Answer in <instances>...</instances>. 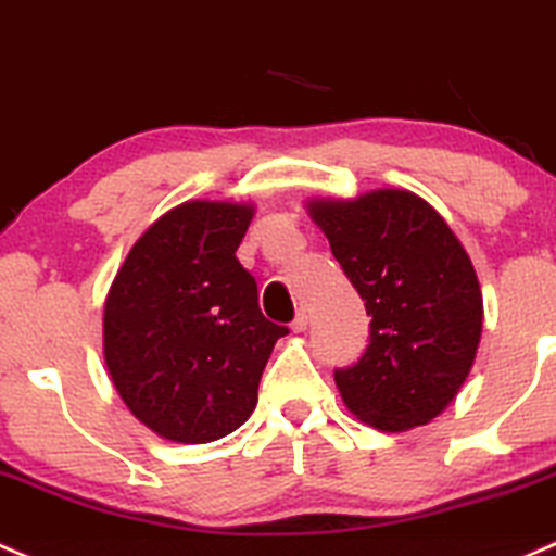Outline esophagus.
I'll return each mask as SVG.
<instances>
[{
	"label": "esophagus",
	"mask_w": 556,
	"mask_h": 556,
	"mask_svg": "<svg viewBox=\"0 0 556 556\" xmlns=\"http://www.w3.org/2000/svg\"><path fill=\"white\" fill-rule=\"evenodd\" d=\"M293 332H303L308 327V314H306V308H301V312H298V317L293 319Z\"/></svg>",
	"instance_id": "34e87169"
}]
</instances>
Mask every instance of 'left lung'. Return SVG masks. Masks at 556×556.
<instances>
[{
	"mask_svg": "<svg viewBox=\"0 0 556 556\" xmlns=\"http://www.w3.org/2000/svg\"><path fill=\"white\" fill-rule=\"evenodd\" d=\"M343 274L365 301L370 343L336 383L356 418L381 431L429 424L475 365L482 290L442 215L402 189L314 200Z\"/></svg>",
	"mask_w": 556,
	"mask_h": 556,
	"instance_id": "obj_1",
	"label": "left lung"
}]
</instances>
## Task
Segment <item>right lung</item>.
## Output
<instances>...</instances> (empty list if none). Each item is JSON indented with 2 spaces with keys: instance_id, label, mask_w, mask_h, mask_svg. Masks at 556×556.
I'll list each match as a JSON object with an SVG mask.
<instances>
[{
  "instance_id": "1",
  "label": "right lung",
  "mask_w": 556,
  "mask_h": 556,
  "mask_svg": "<svg viewBox=\"0 0 556 556\" xmlns=\"http://www.w3.org/2000/svg\"><path fill=\"white\" fill-rule=\"evenodd\" d=\"M250 204L184 202L132 244L103 314V354L140 424L184 445L237 431L288 327L263 317L237 258Z\"/></svg>"
}]
</instances>
